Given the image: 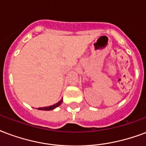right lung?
<instances>
[{
	"label": "right lung",
	"mask_w": 146,
	"mask_h": 146,
	"mask_svg": "<svg viewBox=\"0 0 146 146\" xmlns=\"http://www.w3.org/2000/svg\"><path fill=\"white\" fill-rule=\"evenodd\" d=\"M62 102H63V99L59 102V103H56V104H54V105L53 106H47V107H40V108H38V110H53V109H55V108H56L57 106H59L60 105L61 103H62Z\"/></svg>",
	"instance_id": "obj_1"
}]
</instances>
